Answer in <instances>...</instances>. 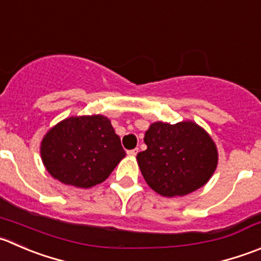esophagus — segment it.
<instances>
[{
	"label": "esophagus",
	"instance_id": "esophagus-1",
	"mask_svg": "<svg viewBox=\"0 0 261 261\" xmlns=\"http://www.w3.org/2000/svg\"><path fill=\"white\" fill-rule=\"evenodd\" d=\"M138 151H139V149L135 148V149H131V150H127V154L130 156H135L136 154H138Z\"/></svg>",
	"mask_w": 261,
	"mask_h": 261
}]
</instances>
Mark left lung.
Here are the masks:
<instances>
[{"instance_id":"left-lung-1","label":"left lung","mask_w":261,"mask_h":261,"mask_svg":"<svg viewBox=\"0 0 261 261\" xmlns=\"http://www.w3.org/2000/svg\"><path fill=\"white\" fill-rule=\"evenodd\" d=\"M144 141L148 148L136 159L146 184L162 196H184L200 189L217 168L216 144L192 121L151 123Z\"/></svg>"}]
</instances>
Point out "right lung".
<instances>
[{
	"label": "right lung",
	"mask_w": 261,
	"mask_h": 261,
	"mask_svg": "<svg viewBox=\"0 0 261 261\" xmlns=\"http://www.w3.org/2000/svg\"><path fill=\"white\" fill-rule=\"evenodd\" d=\"M40 155L53 178L89 189L105 181L126 153L111 121L94 115L57 123L43 138Z\"/></svg>",
	"instance_id": "right-lung-1"
}]
</instances>
